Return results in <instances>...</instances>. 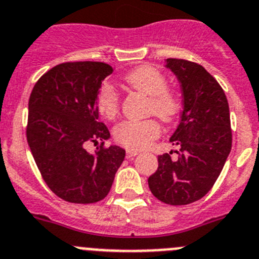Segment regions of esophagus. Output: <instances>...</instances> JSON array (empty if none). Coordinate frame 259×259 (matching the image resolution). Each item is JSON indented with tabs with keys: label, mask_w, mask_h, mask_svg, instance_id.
Instances as JSON below:
<instances>
[{
	"label": "esophagus",
	"mask_w": 259,
	"mask_h": 259,
	"mask_svg": "<svg viewBox=\"0 0 259 259\" xmlns=\"http://www.w3.org/2000/svg\"><path fill=\"white\" fill-rule=\"evenodd\" d=\"M137 155H138V152H137V151H132V150L126 151V157L127 158H132V157H134V156H137Z\"/></svg>",
	"instance_id": "34e87169"
}]
</instances>
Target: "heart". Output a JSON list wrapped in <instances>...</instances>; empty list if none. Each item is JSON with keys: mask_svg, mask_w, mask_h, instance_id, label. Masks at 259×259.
Wrapping results in <instances>:
<instances>
[{"mask_svg": "<svg viewBox=\"0 0 259 259\" xmlns=\"http://www.w3.org/2000/svg\"><path fill=\"white\" fill-rule=\"evenodd\" d=\"M124 81L138 92L150 97L148 112L155 113L164 121H171L181 109V102L167 89L165 74L151 64H143L124 76ZM98 111L103 117H115L118 113V94L109 83H104L97 95ZM160 124L155 118L121 121L113 129V138L127 150H143L160 134Z\"/></svg>", "mask_w": 259, "mask_h": 259, "instance_id": "obj_1", "label": "heart"}]
</instances>
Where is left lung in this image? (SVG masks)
<instances>
[{
  "label": "left lung",
  "mask_w": 259,
  "mask_h": 259,
  "mask_svg": "<svg viewBox=\"0 0 259 259\" xmlns=\"http://www.w3.org/2000/svg\"><path fill=\"white\" fill-rule=\"evenodd\" d=\"M181 82L183 112L170 137L179 147L177 160L157 157L158 167L148 178L153 196L169 205H187L204 197L220 177L232 144L230 108L218 81L197 63L166 59Z\"/></svg>",
  "instance_id": "obj_1"
}]
</instances>
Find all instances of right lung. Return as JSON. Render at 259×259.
I'll list each match as a JSON object with an SVG mask.
<instances>
[{"label": "right lung", "mask_w": 259, "mask_h": 259, "mask_svg": "<svg viewBox=\"0 0 259 259\" xmlns=\"http://www.w3.org/2000/svg\"><path fill=\"white\" fill-rule=\"evenodd\" d=\"M113 72L103 62H66L44 73L28 102L27 141L44 181L58 197L73 204L103 200L125 157L104 147L109 132L99 122L97 95ZM88 141L101 142L94 155Z\"/></svg>", "instance_id": "right-lung-1"}]
</instances>
